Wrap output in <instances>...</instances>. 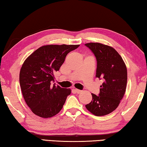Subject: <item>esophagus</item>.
I'll return each instance as SVG.
<instances>
[{
	"label": "esophagus",
	"instance_id": "1",
	"mask_svg": "<svg viewBox=\"0 0 147 147\" xmlns=\"http://www.w3.org/2000/svg\"><path fill=\"white\" fill-rule=\"evenodd\" d=\"M74 91H75L76 93H82V91L80 90V89H74Z\"/></svg>",
	"mask_w": 147,
	"mask_h": 147
}]
</instances>
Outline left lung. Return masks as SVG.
<instances>
[{"label":"left lung","mask_w":147,"mask_h":147,"mask_svg":"<svg viewBox=\"0 0 147 147\" xmlns=\"http://www.w3.org/2000/svg\"><path fill=\"white\" fill-rule=\"evenodd\" d=\"M85 45L97 61L96 77L104 80L99 95L92 93V100L86 107L96 116L108 115L117 108L125 93L127 69L122 57L113 47L100 43Z\"/></svg>","instance_id":"obj_1"}]
</instances>
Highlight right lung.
<instances>
[{
  "label": "right lung",
  "mask_w": 147,
  "mask_h": 147,
  "mask_svg": "<svg viewBox=\"0 0 147 147\" xmlns=\"http://www.w3.org/2000/svg\"><path fill=\"white\" fill-rule=\"evenodd\" d=\"M79 45H47L32 53L21 67L19 82L24 100L35 115L50 118L63 108L70 89L51 86L66 56Z\"/></svg>",
  "instance_id": "add662e5"
}]
</instances>
